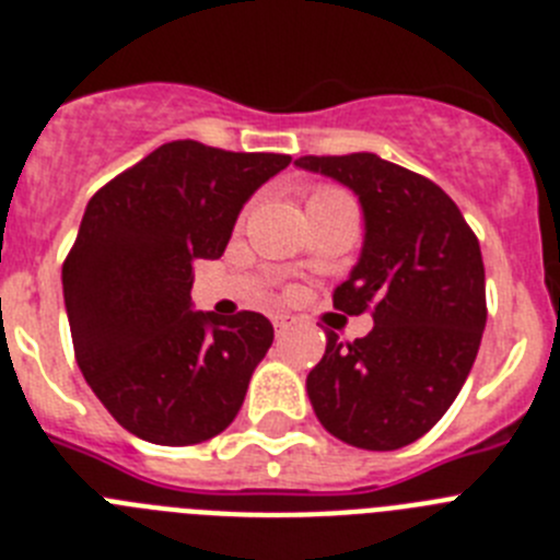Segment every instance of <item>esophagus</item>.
I'll list each match as a JSON object with an SVG mask.
<instances>
[{"mask_svg":"<svg viewBox=\"0 0 560 560\" xmlns=\"http://www.w3.org/2000/svg\"><path fill=\"white\" fill-rule=\"evenodd\" d=\"M271 323H275V330H277V336H280V334H285V330L291 328V323H294V319H291L289 314H277L275 319H271Z\"/></svg>","mask_w":560,"mask_h":560,"instance_id":"esophagus-1","label":"esophagus"}]
</instances>
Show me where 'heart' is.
<instances>
[{
    "label": "heart",
    "mask_w": 560,
    "mask_h": 560,
    "mask_svg": "<svg viewBox=\"0 0 560 560\" xmlns=\"http://www.w3.org/2000/svg\"><path fill=\"white\" fill-rule=\"evenodd\" d=\"M328 192H339V190H334V187H319V190L311 192L308 199H314V196H328Z\"/></svg>",
    "instance_id": "heart-1"
}]
</instances>
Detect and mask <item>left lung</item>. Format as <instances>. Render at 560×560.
Returning <instances> with one entry per match:
<instances>
[{
	"instance_id": "8db88e82",
	"label": "left lung",
	"mask_w": 560,
	"mask_h": 560,
	"mask_svg": "<svg viewBox=\"0 0 560 560\" xmlns=\"http://www.w3.org/2000/svg\"><path fill=\"white\" fill-rule=\"evenodd\" d=\"M294 165L359 196L364 246L336 285L334 308L375 323L348 345L328 330L305 384L311 407L350 446H409L446 415L477 359L488 319L477 235L432 179L375 153L300 156Z\"/></svg>"
}]
</instances>
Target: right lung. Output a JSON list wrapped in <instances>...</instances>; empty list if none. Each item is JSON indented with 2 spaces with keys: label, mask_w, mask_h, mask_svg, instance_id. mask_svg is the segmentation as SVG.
Returning <instances> with one entry per match:
<instances>
[{
  "label": "right lung",
  "mask_w": 560,
  "mask_h": 560,
  "mask_svg": "<svg viewBox=\"0 0 560 560\" xmlns=\"http://www.w3.org/2000/svg\"><path fill=\"white\" fill-rule=\"evenodd\" d=\"M289 162L176 140L89 199L61 275L69 330L92 393L137 438L192 446L235 420L275 328L192 311V260L224 255L241 207Z\"/></svg>",
  "instance_id": "add662e5"
}]
</instances>
